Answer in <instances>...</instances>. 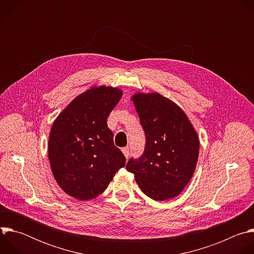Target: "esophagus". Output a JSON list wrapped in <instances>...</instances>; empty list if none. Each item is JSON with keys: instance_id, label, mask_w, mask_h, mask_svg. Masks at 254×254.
I'll list each match as a JSON object with an SVG mask.
<instances>
[{"instance_id": "1", "label": "esophagus", "mask_w": 254, "mask_h": 254, "mask_svg": "<svg viewBox=\"0 0 254 254\" xmlns=\"http://www.w3.org/2000/svg\"><path fill=\"white\" fill-rule=\"evenodd\" d=\"M122 151H123L125 157H126V158H128V156H129V149L127 147V148H123Z\"/></svg>"}]
</instances>
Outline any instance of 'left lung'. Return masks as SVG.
I'll use <instances>...</instances> for the list:
<instances>
[{
	"instance_id": "left-lung-1",
	"label": "left lung",
	"mask_w": 254,
	"mask_h": 254,
	"mask_svg": "<svg viewBox=\"0 0 254 254\" xmlns=\"http://www.w3.org/2000/svg\"><path fill=\"white\" fill-rule=\"evenodd\" d=\"M146 133L144 151L130 158L127 170L148 197L163 201L183 191L191 180L199 155L198 135L185 113L159 93L132 96Z\"/></svg>"
}]
</instances>
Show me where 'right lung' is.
<instances>
[{
    "instance_id": "add662e5",
    "label": "right lung",
    "mask_w": 254,
    "mask_h": 254,
    "mask_svg": "<svg viewBox=\"0 0 254 254\" xmlns=\"http://www.w3.org/2000/svg\"><path fill=\"white\" fill-rule=\"evenodd\" d=\"M122 95L119 88H91L72 100L55 120L48 157L57 184L68 195L91 200L125 167L126 157L115 146L106 124Z\"/></svg>"
}]
</instances>
